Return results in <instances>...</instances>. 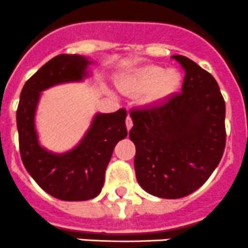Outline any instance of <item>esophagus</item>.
Instances as JSON below:
<instances>
[{
  "mask_svg": "<svg viewBox=\"0 0 248 248\" xmlns=\"http://www.w3.org/2000/svg\"><path fill=\"white\" fill-rule=\"evenodd\" d=\"M125 125H126V129H128V130H130L131 126H133V120H131L130 115H128V117H126V119H125Z\"/></svg>",
  "mask_w": 248,
  "mask_h": 248,
  "instance_id": "1",
  "label": "esophagus"
}]
</instances>
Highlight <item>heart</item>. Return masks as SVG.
Returning a JSON list of instances; mask_svg holds the SVG:
<instances>
[{"instance_id":"obj_1","label":"heart","mask_w":248,"mask_h":248,"mask_svg":"<svg viewBox=\"0 0 248 248\" xmlns=\"http://www.w3.org/2000/svg\"><path fill=\"white\" fill-rule=\"evenodd\" d=\"M180 73L175 69L165 71L160 65H146L126 80L129 88L144 91L149 88V99L159 100L171 95L179 89Z\"/></svg>"}]
</instances>
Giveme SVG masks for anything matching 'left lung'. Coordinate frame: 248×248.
<instances>
[{
  "label": "left lung",
  "instance_id": "left-lung-1",
  "mask_svg": "<svg viewBox=\"0 0 248 248\" xmlns=\"http://www.w3.org/2000/svg\"><path fill=\"white\" fill-rule=\"evenodd\" d=\"M181 93L160 104L133 109L129 138L137 149L135 174L149 194L180 199L206 183L226 145V105L217 82L185 56Z\"/></svg>",
  "mask_w": 248,
  "mask_h": 248
}]
</instances>
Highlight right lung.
Returning a JSON list of instances; mask_svg holds the SVG:
<instances>
[{
	"label": "right lung",
	"instance_id": "right-lung-1",
	"mask_svg": "<svg viewBox=\"0 0 248 248\" xmlns=\"http://www.w3.org/2000/svg\"><path fill=\"white\" fill-rule=\"evenodd\" d=\"M89 64L91 61L78 54L56 56L31 77L19 95L17 129L22 163L33 180L59 200L85 201L98 196L114 148L128 135L126 110L122 108L97 114L82 141L65 154H53L39 145L34 113L41 92L61 83L79 82Z\"/></svg>",
	"mask_w": 248,
	"mask_h": 248
}]
</instances>
